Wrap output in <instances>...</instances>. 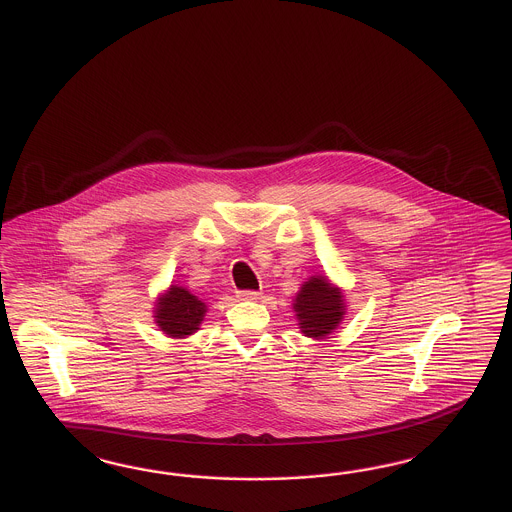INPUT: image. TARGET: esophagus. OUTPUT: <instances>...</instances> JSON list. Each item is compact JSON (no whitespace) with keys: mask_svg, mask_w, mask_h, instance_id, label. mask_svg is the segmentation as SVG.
Masks as SVG:
<instances>
[{"mask_svg":"<svg viewBox=\"0 0 512 512\" xmlns=\"http://www.w3.org/2000/svg\"><path fill=\"white\" fill-rule=\"evenodd\" d=\"M236 297L240 300H257L259 299V293L257 291H238Z\"/></svg>","mask_w":512,"mask_h":512,"instance_id":"34e87169","label":"esophagus"}]
</instances>
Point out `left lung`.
<instances>
[{
  "label": "left lung",
  "mask_w": 512,
  "mask_h": 512,
  "mask_svg": "<svg viewBox=\"0 0 512 512\" xmlns=\"http://www.w3.org/2000/svg\"><path fill=\"white\" fill-rule=\"evenodd\" d=\"M291 306L299 321L300 333L314 340L335 333L346 316V297L325 274L310 276L302 283Z\"/></svg>",
  "instance_id": "obj_1"
}]
</instances>
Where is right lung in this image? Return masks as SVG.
<instances>
[{"label":"right lung","instance_id":"obj_1","mask_svg":"<svg viewBox=\"0 0 512 512\" xmlns=\"http://www.w3.org/2000/svg\"><path fill=\"white\" fill-rule=\"evenodd\" d=\"M206 312V302L194 297L187 287L172 283L157 297L153 318L164 335L170 338H187L200 329Z\"/></svg>","mask_w":512,"mask_h":512}]
</instances>
